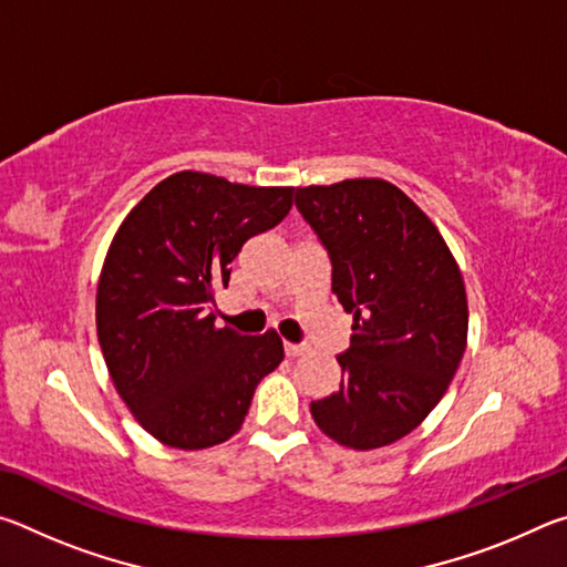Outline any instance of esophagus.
<instances>
[{
  "label": "esophagus",
  "mask_w": 567,
  "mask_h": 567,
  "mask_svg": "<svg viewBox=\"0 0 567 567\" xmlns=\"http://www.w3.org/2000/svg\"><path fill=\"white\" fill-rule=\"evenodd\" d=\"M307 348L305 344H292V342H285V354L287 358H300Z\"/></svg>",
  "instance_id": "34e87169"
}]
</instances>
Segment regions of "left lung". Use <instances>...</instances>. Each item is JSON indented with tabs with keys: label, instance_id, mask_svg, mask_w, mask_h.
Instances as JSON below:
<instances>
[{
	"label": "left lung",
	"instance_id": "8db88e82",
	"mask_svg": "<svg viewBox=\"0 0 567 567\" xmlns=\"http://www.w3.org/2000/svg\"><path fill=\"white\" fill-rule=\"evenodd\" d=\"M295 205L332 262V292L352 315L338 354L340 390L310 412L334 443L385 447L445 395L467 344L460 267L422 209L378 177L295 189Z\"/></svg>",
	"mask_w": 567,
	"mask_h": 567
}]
</instances>
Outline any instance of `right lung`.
Returning <instances> with one entry per match:
<instances>
[{"instance_id":"obj_1","label":"right lung","mask_w":567,"mask_h":567,"mask_svg":"<svg viewBox=\"0 0 567 567\" xmlns=\"http://www.w3.org/2000/svg\"><path fill=\"white\" fill-rule=\"evenodd\" d=\"M290 207L292 187L185 169L152 187L114 235L97 285V338L124 405L159 443H225L282 362L280 334L217 328L213 305L243 245Z\"/></svg>"}]
</instances>
